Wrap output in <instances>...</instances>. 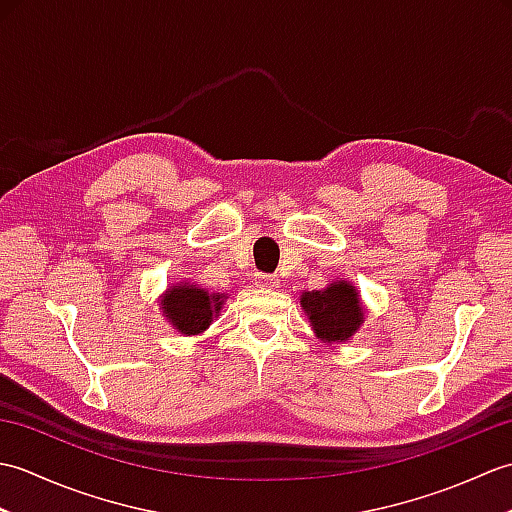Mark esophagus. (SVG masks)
Here are the masks:
<instances>
[{
    "instance_id": "obj_1",
    "label": "esophagus",
    "mask_w": 512,
    "mask_h": 512,
    "mask_svg": "<svg viewBox=\"0 0 512 512\" xmlns=\"http://www.w3.org/2000/svg\"><path fill=\"white\" fill-rule=\"evenodd\" d=\"M255 286L266 288V290H275V288H279V279H277L275 275L257 273V275H255Z\"/></svg>"
}]
</instances>
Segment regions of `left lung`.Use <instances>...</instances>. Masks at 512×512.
Listing matches in <instances>:
<instances>
[{
    "instance_id": "obj_1",
    "label": "left lung",
    "mask_w": 512,
    "mask_h": 512,
    "mask_svg": "<svg viewBox=\"0 0 512 512\" xmlns=\"http://www.w3.org/2000/svg\"><path fill=\"white\" fill-rule=\"evenodd\" d=\"M301 308L323 343L350 341L361 328L365 310L350 281H332L328 288L303 292Z\"/></svg>"
}]
</instances>
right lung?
Returning a JSON list of instances; mask_svg holds the SVG:
<instances>
[{"label":"right lung","mask_w":512,"mask_h":512,"mask_svg":"<svg viewBox=\"0 0 512 512\" xmlns=\"http://www.w3.org/2000/svg\"><path fill=\"white\" fill-rule=\"evenodd\" d=\"M224 299L226 295H220V292H209L200 286L187 284V281H180L160 299L162 317H167L173 330H178L180 334H200L209 328L213 317L220 314Z\"/></svg>","instance_id":"obj_1"}]
</instances>
